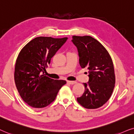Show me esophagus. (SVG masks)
I'll return each instance as SVG.
<instances>
[{"instance_id": "1", "label": "esophagus", "mask_w": 134, "mask_h": 134, "mask_svg": "<svg viewBox=\"0 0 134 134\" xmlns=\"http://www.w3.org/2000/svg\"><path fill=\"white\" fill-rule=\"evenodd\" d=\"M67 84H69V85H74V84L76 83V81H67Z\"/></svg>"}]
</instances>
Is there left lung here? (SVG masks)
<instances>
[{
  "label": "left lung",
  "instance_id": "left-lung-1",
  "mask_svg": "<svg viewBox=\"0 0 134 134\" xmlns=\"http://www.w3.org/2000/svg\"><path fill=\"white\" fill-rule=\"evenodd\" d=\"M77 48L81 68L88 69L89 81L83 83L85 90L78 102L88 109L100 107L108 100L115 84L111 56L100 43L91 36H73Z\"/></svg>",
  "mask_w": 134,
  "mask_h": 134
}]
</instances>
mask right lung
<instances>
[{
    "label": "right lung",
    "mask_w": 134,
    "mask_h": 134,
    "mask_svg": "<svg viewBox=\"0 0 134 134\" xmlns=\"http://www.w3.org/2000/svg\"><path fill=\"white\" fill-rule=\"evenodd\" d=\"M38 37L24 46L18 56L15 69V82L25 102L34 108L48 106L56 99L65 80H53L45 76V68L67 40Z\"/></svg>",
    "instance_id": "1"
}]
</instances>
